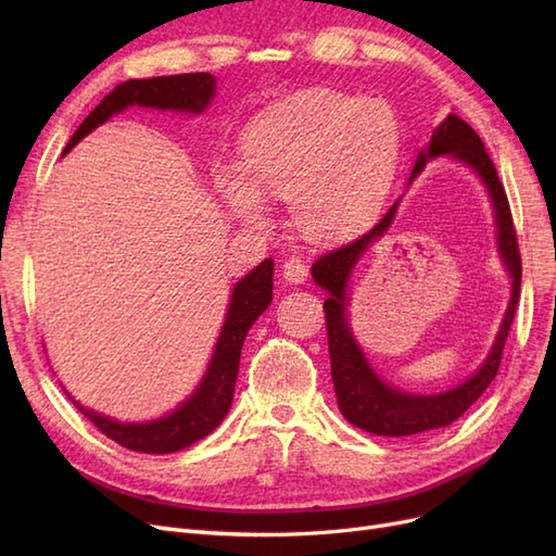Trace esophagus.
<instances>
[{
    "mask_svg": "<svg viewBox=\"0 0 556 556\" xmlns=\"http://www.w3.org/2000/svg\"><path fill=\"white\" fill-rule=\"evenodd\" d=\"M282 276L288 282H304L308 278V264L301 257H290L282 264Z\"/></svg>",
    "mask_w": 556,
    "mask_h": 556,
    "instance_id": "34e87169",
    "label": "esophagus"
}]
</instances>
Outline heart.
Returning a JSON list of instances; mask_svg holds the SVG:
<instances>
[{"label": "heart", "mask_w": 556, "mask_h": 556, "mask_svg": "<svg viewBox=\"0 0 556 556\" xmlns=\"http://www.w3.org/2000/svg\"><path fill=\"white\" fill-rule=\"evenodd\" d=\"M401 157V125L382 99L331 90L292 94L262 111L243 139V175L220 169L217 190L245 220L262 223V194L292 199L299 225L343 237L374 220Z\"/></svg>", "instance_id": "heart-1"}]
</instances>
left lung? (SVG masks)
<instances>
[{
  "mask_svg": "<svg viewBox=\"0 0 556 556\" xmlns=\"http://www.w3.org/2000/svg\"><path fill=\"white\" fill-rule=\"evenodd\" d=\"M439 155H452L473 166V169L482 176L486 190H490L492 204L496 211V225H498V248H501L503 262H506L508 271L513 276L510 306L506 317H503L498 339L490 352V357H486V362L473 378L466 380L459 387H454V390L445 394H433V396L403 394L392 390V387H387L382 380H378V376L371 371V366L366 364L362 350L355 343V339H352L345 323V282L350 276V268L357 264L359 255L368 248V243H371L376 237H382L384 229L392 225L399 201L394 206H390V211L382 215V220L371 231H366L359 239L350 241L341 248H333L325 252V255H319L311 271L319 288L327 290L325 325H327V339H329L331 380H333L336 399H339V408L345 415L348 422L368 433L413 435V433L447 427L454 422V419H459L496 378L501 357H503V348H506L508 333L515 319L519 285H521V255L517 245V231L513 225L508 194H506V188H503V182L498 180L496 166L490 153L484 150V143L476 134V129L454 113H450L445 121L435 127L429 150L419 153L415 162L410 180L425 169L429 157H439Z\"/></svg>",
  "mask_w": 556,
  "mask_h": 556,
  "instance_id": "obj_1",
  "label": "left lung"
}]
</instances>
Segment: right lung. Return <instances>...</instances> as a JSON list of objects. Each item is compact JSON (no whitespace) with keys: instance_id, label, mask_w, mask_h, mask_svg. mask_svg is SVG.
I'll use <instances>...</instances> for the list:
<instances>
[{"instance_id":"right-lung-1","label":"right lung","mask_w":556,"mask_h":556,"mask_svg":"<svg viewBox=\"0 0 556 556\" xmlns=\"http://www.w3.org/2000/svg\"><path fill=\"white\" fill-rule=\"evenodd\" d=\"M215 92V78L211 74H176V76H155V78H131L115 86L99 106L80 123L74 131L72 141L66 143L64 153L74 148L88 131L117 111L129 104L155 106V109H178V111H204L208 99ZM274 296V260H264L257 268L237 282L231 294V304L227 311L225 327L217 339L208 374L197 387V392L182 403V406L169 417L148 425H121L115 419L97 415L76 403V408L86 415L90 422L102 431L106 439L115 441L134 452L166 454L178 452L208 435L229 413L233 399V384L239 376L241 348L248 329L255 319L271 304Z\"/></svg>"}]
</instances>
